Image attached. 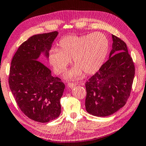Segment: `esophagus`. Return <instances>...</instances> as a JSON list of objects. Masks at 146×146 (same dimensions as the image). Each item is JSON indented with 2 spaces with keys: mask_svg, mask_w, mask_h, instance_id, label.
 <instances>
[{
  "mask_svg": "<svg viewBox=\"0 0 146 146\" xmlns=\"http://www.w3.org/2000/svg\"><path fill=\"white\" fill-rule=\"evenodd\" d=\"M76 85H77V84L76 83H71V82H69L68 84V87L70 88H74L75 86H76Z\"/></svg>",
  "mask_w": 146,
  "mask_h": 146,
  "instance_id": "1",
  "label": "esophagus"
}]
</instances>
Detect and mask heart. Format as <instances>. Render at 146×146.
Here are the masks:
<instances>
[{
  "mask_svg": "<svg viewBox=\"0 0 146 146\" xmlns=\"http://www.w3.org/2000/svg\"><path fill=\"white\" fill-rule=\"evenodd\" d=\"M59 48L50 50L49 62L54 72L61 74L66 71L73 58L75 66L66 74L71 79L96 73L103 64L108 50V41L101 32L84 36L71 35L59 42Z\"/></svg>",
  "mask_w": 146,
  "mask_h": 146,
  "instance_id": "b5f03b06",
  "label": "heart"
}]
</instances>
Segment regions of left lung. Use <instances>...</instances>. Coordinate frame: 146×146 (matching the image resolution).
<instances>
[{
    "mask_svg": "<svg viewBox=\"0 0 146 146\" xmlns=\"http://www.w3.org/2000/svg\"><path fill=\"white\" fill-rule=\"evenodd\" d=\"M112 37L109 58L85 84L86 110L96 116H108L125 105L135 77V65L126 43Z\"/></svg>",
    "mask_w": 146,
    "mask_h": 146,
    "instance_id": "left-lung-1",
    "label": "left lung"
}]
</instances>
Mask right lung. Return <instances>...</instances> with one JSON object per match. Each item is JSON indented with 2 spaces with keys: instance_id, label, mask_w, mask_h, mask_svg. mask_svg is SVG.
I'll return each mask as SVG.
<instances>
[{
  "instance_id": "add662e5",
  "label": "right lung",
  "mask_w": 146,
  "mask_h": 146,
  "mask_svg": "<svg viewBox=\"0 0 146 146\" xmlns=\"http://www.w3.org/2000/svg\"><path fill=\"white\" fill-rule=\"evenodd\" d=\"M56 31L37 34L19 46L11 62L9 86L21 110L34 121L47 123L60 114L65 88L58 77L38 61L41 53L48 57Z\"/></svg>"
}]
</instances>
